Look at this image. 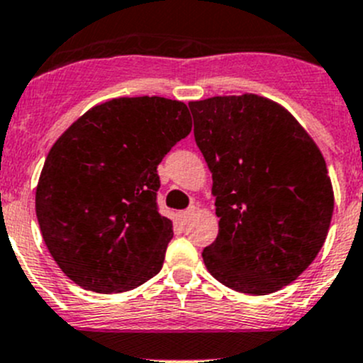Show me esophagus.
Returning <instances> with one entry per match:
<instances>
[{
	"label": "esophagus",
	"mask_w": 363,
	"mask_h": 363,
	"mask_svg": "<svg viewBox=\"0 0 363 363\" xmlns=\"http://www.w3.org/2000/svg\"><path fill=\"white\" fill-rule=\"evenodd\" d=\"M194 213H196V206H189V208H186V210L182 211L180 218H182L183 222H186V220H190V217H192Z\"/></svg>",
	"instance_id": "obj_1"
}]
</instances>
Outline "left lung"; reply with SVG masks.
Listing matches in <instances>:
<instances>
[{"label":"left lung","mask_w":363,"mask_h":363,"mask_svg":"<svg viewBox=\"0 0 363 363\" xmlns=\"http://www.w3.org/2000/svg\"><path fill=\"white\" fill-rule=\"evenodd\" d=\"M189 107L220 218L203 250L208 272L247 295L284 288L328 235L333 190L321 152L284 107L263 96H213Z\"/></svg>","instance_id":"left-lung-1"}]
</instances>
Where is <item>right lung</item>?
<instances>
[{
	"label": "right lung",
	"instance_id": "right-lung-1",
	"mask_svg": "<svg viewBox=\"0 0 363 363\" xmlns=\"http://www.w3.org/2000/svg\"><path fill=\"white\" fill-rule=\"evenodd\" d=\"M190 130L183 102L134 96L91 107L55 143L35 208L49 252L75 284L123 293L159 274L173 224L157 204V166Z\"/></svg>",
	"mask_w": 363,
	"mask_h": 363
}]
</instances>
